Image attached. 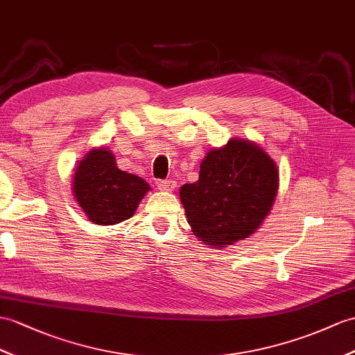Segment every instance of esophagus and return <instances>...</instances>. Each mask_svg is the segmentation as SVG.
Returning <instances> with one entry per match:
<instances>
[{
    "label": "esophagus",
    "mask_w": 355,
    "mask_h": 355,
    "mask_svg": "<svg viewBox=\"0 0 355 355\" xmlns=\"http://www.w3.org/2000/svg\"><path fill=\"white\" fill-rule=\"evenodd\" d=\"M157 185H158V188L161 189V191L171 193V191H175V188H176V180H173V179L159 180V182H158Z\"/></svg>",
    "instance_id": "1"
}]
</instances>
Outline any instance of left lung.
<instances>
[{
	"label": "left lung",
	"instance_id": "left-lung-1",
	"mask_svg": "<svg viewBox=\"0 0 355 355\" xmlns=\"http://www.w3.org/2000/svg\"><path fill=\"white\" fill-rule=\"evenodd\" d=\"M277 191L274 159L254 141L232 138L206 153L198 180L180 187L179 197L196 238L224 248L256 233Z\"/></svg>",
	"mask_w": 355,
	"mask_h": 355
}]
</instances>
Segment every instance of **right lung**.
<instances>
[{
	"mask_svg": "<svg viewBox=\"0 0 355 355\" xmlns=\"http://www.w3.org/2000/svg\"><path fill=\"white\" fill-rule=\"evenodd\" d=\"M150 185L120 170L108 148L92 149L78 162L72 176L75 202L93 224L112 226L135 214Z\"/></svg>",
	"mask_w": 355,
	"mask_h": 355,
	"instance_id": "1",
	"label": "right lung"
}]
</instances>
